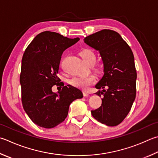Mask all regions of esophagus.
<instances>
[{
    "label": "esophagus",
    "instance_id": "esophagus-1",
    "mask_svg": "<svg viewBox=\"0 0 158 158\" xmlns=\"http://www.w3.org/2000/svg\"><path fill=\"white\" fill-rule=\"evenodd\" d=\"M83 94H84V97H88L89 95V93L87 91L84 90V91H83Z\"/></svg>",
    "mask_w": 158,
    "mask_h": 158
}]
</instances>
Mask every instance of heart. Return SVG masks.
Instances as JSON below:
<instances>
[{"mask_svg": "<svg viewBox=\"0 0 158 158\" xmlns=\"http://www.w3.org/2000/svg\"><path fill=\"white\" fill-rule=\"evenodd\" d=\"M81 56L85 64L89 65L94 64L96 61V55L93 50L90 49H85L81 52ZM94 81V77L93 76H84L75 77L70 80V84L73 86L86 90Z\"/></svg>", "mask_w": 158, "mask_h": 158, "instance_id": "obj_1", "label": "heart"}]
</instances>
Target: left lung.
I'll return each instance as SVG.
<instances>
[{"label":"left lung","mask_w":158,"mask_h":158,"mask_svg":"<svg viewBox=\"0 0 158 158\" xmlns=\"http://www.w3.org/2000/svg\"><path fill=\"white\" fill-rule=\"evenodd\" d=\"M84 43L98 51L104 64V75L95 85L102 106L91 110L97 121L109 127L120 124L131 110L136 96L137 73L131 48L120 34L103 30L86 36Z\"/></svg>","instance_id":"8db88e82"}]
</instances>
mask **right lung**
Returning a JSON list of instances; mask_svg holds the SVG:
<instances>
[{
  "instance_id": "obj_1",
  "label": "right lung",
  "mask_w": 158,
  "mask_h": 158,
  "mask_svg": "<svg viewBox=\"0 0 158 158\" xmlns=\"http://www.w3.org/2000/svg\"><path fill=\"white\" fill-rule=\"evenodd\" d=\"M79 41L45 31L36 36L25 51L20 75L22 104L28 117L40 127L52 128L61 124L71 103L83 97L79 89L63 82L61 90H52L61 81L57 74L63 52Z\"/></svg>"
}]
</instances>
